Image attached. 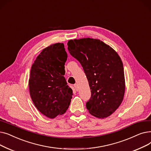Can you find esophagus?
<instances>
[{
  "instance_id": "esophagus-1",
  "label": "esophagus",
  "mask_w": 151,
  "mask_h": 151,
  "mask_svg": "<svg viewBox=\"0 0 151 151\" xmlns=\"http://www.w3.org/2000/svg\"><path fill=\"white\" fill-rule=\"evenodd\" d=\"M74 90L76 91H78V87H77V84H74Z\"/></svg>"
}]
</instances>
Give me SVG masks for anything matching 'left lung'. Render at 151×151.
<instances>
[{
  "instance_id": "obj_1",
  "label": "left lung",
  "mask_w": 151,
  "mask_h": 151,
  "mask_svg": "<svg viewBox=\"0 0 151 151\" xmlns=\"http://www.w3.org/2000/svg\"><path fill=\"white\" fill-rule=\"evenodd\" d=\"M69 53L81 64L91 96L86 104L92 116L109 117L123 101L125 82L123 63L109 45L99 39L83 38L68 42Z\"/></svg>"
}]
</instances>
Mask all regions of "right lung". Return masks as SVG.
I'll use <instances>...</instances> for the list:
<instances>
[{"instance_id":"add662e5","label":"right lung","mask_w":151,"mask_h":151,"mask_svg":"<svg viewBox=\"0 0 151 151\" xmlns=\"http://www.w3.org/2000/svg\"><path fill=\"white\" fill-rule=\"evenodd\" d=\"M67 58L64 44L56 43L43 50L31 67V99L37 109L50 119L65 113L73 97V90L63 76Z\"/></svg>"}]
</instances>
